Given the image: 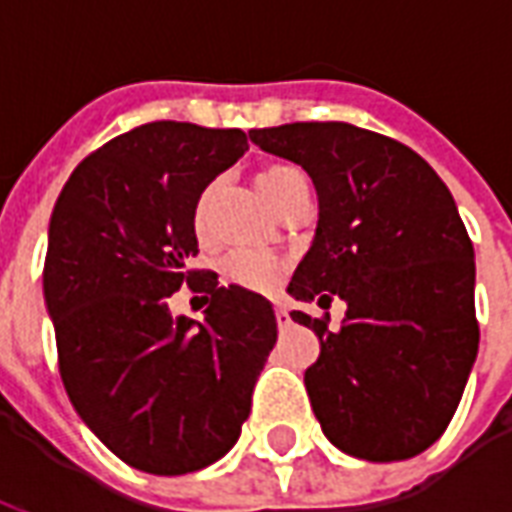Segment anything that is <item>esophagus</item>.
Returning <instances> with one entry per match:
<instances>
[{"instance_id": "obj_1", "label": "esophagus", "mask_w": 512, "mask_h": 512, "mask_svg": "<svg viewBox=\"0 0 512 512\" xmlns=\"http://www.w3.org/2000/svg\"><path fill=\"white\" fill-rule=\"evenodd\" d=\"M274 318H277L279 326H288V323H290L288 307H282V304H277V307H274Z\"/></svg>"}]
</instances>
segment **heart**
Here are the masks:
<instances>
[{"label": "heart", "instance_id": "1", "mask_svg": "<svg viewBox=\"0 0 512 512\" xmlns=\"http://www.w3.org/2000/svg\"><path fill=\"white\" fill-rule=\"evenodd\" d=\"M257 186L282 211L301 189H307V178L293 164H266L257 172ZM213 197H216V186L211 183L202 191L200 200L194 205V213H191L194 235L200 241H208V235H211ZM285 268H288L285 257L274 255V252H246V249L224 255L222 263H219L224 282L233 288L249 290V293H268V290L277 288Z\"/></svg>", "mask_w": 512, "mask_h": 512}]
</instances>
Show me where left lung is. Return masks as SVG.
Here are the masks:
<instances>
[{"label": "left lung", "instance_id": "left-lung-1", "mask_svg": "<svg viewBox=\"0 0 512 512\" xmlns=\"http://www.w3.org/2000/svg\"><path fill=\"white\" fill-rule=\"evenodd\" d=\"M301 164L318 230L290 296L348 304L343 326L293 310L321 340L304 384L326 439L365 461H406L450 425L477 356L474 249L450 189L392 136L351 123L252 128Z\"/></svg>", "mask_w": 512, "mask_h": 512}]
</instances>
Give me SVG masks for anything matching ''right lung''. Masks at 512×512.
I'll return each mask as SVG.
<instances>
[{
	"mask_svg": "<svg viewBox=\"0 0 512 512\" xmlns=\"http://www.w3.org/2000/svg\"><path fill=\"white\" fill-rule=\"evenodd\" d=\"M246 147L241 128L136 126L73 169L51 213L43 296L62 384L95 436L142 472L219 461L277 343L266 299L189 266L194 205ZM183 284L212 296L202 322L168 315Z\"/></svg>",
	"mask_w": 512,
	"mask_h": 512,
	"instance_id": "obj_1",
	"label": "right lung"
}]
</instances>
